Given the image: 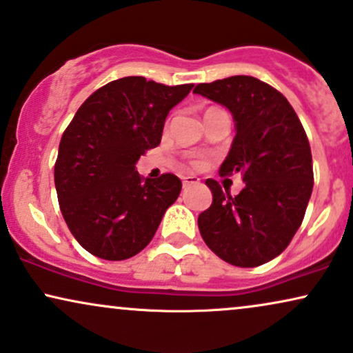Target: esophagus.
Returning <instances> with one entry per match:
<instances>
[{"mask_svg": "<svg viewBox=\"0 0 353 353\" xmlns=\"http://www.w3.org/2000/svg\"><path fill=\"white\" fill-rule=\"evenodd\" d=\"M181 181H183V188H186V186L199 183V178L194 176V175H186V176L181 178Z\"/></svg>", "mask_w": 353, "mask_h": 353, "instance_id": "obj_1", "label": "esophagus"}]
</instances>
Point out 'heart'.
<instances>
[{"label":"heart","instance_id":"obj_1","mask_svg":"<svg viewBox=\"0 0 353 353\" xmlns=\"http://www.w3.org/2000/svg\"><path fill=\"white\" fill-rule=\"evenodd\" d=\"M199 163H201V162H198V165H199Z\"/></svg>","mask_w":353,"mask_h":353}]
</instances>
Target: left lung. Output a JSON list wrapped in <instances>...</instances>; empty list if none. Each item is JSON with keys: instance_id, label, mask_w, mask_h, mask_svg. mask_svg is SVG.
I'll use <instances>...</instances> for the list:
<instances>
[{"instance_id": "obj_1", "label": "left lung", "mask_w": 353, "mask_h": 353, "mask_svg": "<svg viewBox=\"0 0 353 353\" xmlns=\"http://www.w3.org/2000/svg\"><path fill=\"white\" fill-rule=\"evenodd\" d=\"M193 93L228 108L236 137L221 165L242 175L237 196L206 180L212 204L198 217L203 241L236 267H259L288 247L312 193V157L301 121L280 91L259 78L236 75L199 83Z\"/></svg>"}]
</instances>
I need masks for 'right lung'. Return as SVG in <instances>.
<instances>
[{
	"instance_id": "obj_1",
	"label": "right lung",
	"mask_w": 353,
	"mask_h": 353,
	"mask_svg": "<svg viewBox=\"0 0 353 353\" xmlns=\"http://www.w3.org/2000/svg\"><path fill=\"white\" fill-rule=\"evenodd\" d=\"M191 88L119 78L94 91L65 129L54 170L60 211L98 259L125 260L145 249L176 201L180 178L143 180L136 163L159 145L170 110Z\"/></svg>"
}]
</instances>
